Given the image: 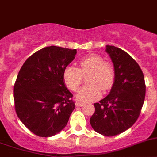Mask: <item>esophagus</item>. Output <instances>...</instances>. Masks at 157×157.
Segmentation results:
<instances>
[{"mask_svg": "<svg viewBox=\"0 0 157 157\" xmlns=\"http://www.w3.org/2000/svg\"><path fill=\"white\" fill-rule=\"evenodd\" d=\"M75 105L76 106H78V107H82L84 105V103H82V102H77L75 103Z\"/></svg>", "mask_w": 157, "mask_h": 157, "instance_id": "34e87169", "label": "esophagus"}]
</instances>
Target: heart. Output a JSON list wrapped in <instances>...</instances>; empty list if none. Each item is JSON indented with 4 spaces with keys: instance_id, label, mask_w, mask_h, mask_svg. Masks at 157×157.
Returning a JSON list of instances; mask_svg holds the SVG:
<instances>
[{
    "instance_id": "1",
    "label": "heart",
    "mask_w": 157,
    "mask_h": 157,
    "mask_svg": "<svg viewBox=\"0 0 157 157\" xmlns=\"http://www.w3.org/2000/svg\"><path fill=\"white\" fill-rule=\"evenodd\" d=\"M87 78L88 86H85L76 95V99L81 102H92L102 96V89L107 91L113 86L114 70L109 63L104 62L102 56L92 54L79 62V68L68 65L63 72L65 84L70 90H78L82 82V75Z\"/></svg>"
}]
</instances>
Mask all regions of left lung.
<instances>
[{
  "instance_id": "8db88e82",
  "label": "left lung",
  "mask_w": 157,
  "mask_h": 157,
  "mask_svg": "<svg viewBox=\"0 0 157 157\" xmlns=\"http://www.w3.org/2000/svg\"><path fill=\"white\" fill-rule=\"evenodd\" d=\"M114 66V82L109 94L94 104L90 118L94 130L105 136L125 132L135 123L146 95L144 75L137 62L122 49L106 45Z\"/></svg>"
}]
</instances>
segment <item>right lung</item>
I'll return each mask as SVG.
<instances>
[{"label": "right lung", "mask_w": 157, "mask_h": 157, "mask_svg": "<svg viewBox=\"0 0 157 157\" xmlns=\"http://www.w3.org/2000/svg\"><path fill=\"white\" fill-rule=\"evenodd\" d=\"M76 53V49L44 48L30 56L19 71L14 86L16 113L38 136L50 137L61 132L75 107L63 72Z\"/></svg>", "instance_id": "obj_1"}]
</instances>
